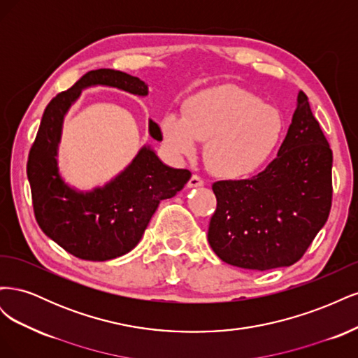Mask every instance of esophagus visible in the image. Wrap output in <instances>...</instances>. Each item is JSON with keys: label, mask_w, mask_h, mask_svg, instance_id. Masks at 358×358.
I'll use <instances>...</instances> for the list:
<instances>
[{"label": "esophagus", "mask_w": 358, "mask_h": 358, "mask_svg": "<svg viewBox=\"0 0 358 358\" xmlns=\"http://www.w3.org/2000/svg\"><path fill=\"white\" fill-rule=\"evenodd\" d=\"M203 185H204L203 179L197 175H192L191 179L188 180V188H199V187H203Z\"/></svg>", "instance_id": "34e87169"}]
</instances>
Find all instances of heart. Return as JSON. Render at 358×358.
Instances as JSON below:
<instances>
[{"instance_id": "b5f03b06", "label": "heart", "mask_w": 358, "mask_h": 358, "mask_svg": "<svg viewBox=\"0 0 358 358\" xmlns=\"http://www.w3.org/2000/svg\"><path fill=\"white\" fill-rule=\"evenodd\" d=\"M170 152L192 158L208 140L206 161L216 176H252L273 155L284 133L282 116L257 95L225 86L197 94L183 106V116L170 112L161 119Z\"/></svg>"}]
</instances>
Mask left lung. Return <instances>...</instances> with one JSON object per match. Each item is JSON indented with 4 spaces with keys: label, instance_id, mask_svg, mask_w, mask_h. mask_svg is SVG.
<instances>
[{
    "label": "left lung",
    "instance_id": "8db88e82",
    "mask_svg": "<svg viewBox=\"0 0 358 358\" xmlns=\"http://www.w3.org/2000/svg\"><path fill=\"white\" fill-rule=\"evenodd\" d=\"M333 154L300 91L278 157L257 176L212 185L216 210L208 239L224 263L268 270L294 264L326 224Z\"/></svg>",
    "mask_w": 358,
    "mask_h": 358
}]
</instances>
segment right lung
<instances>
[{
    "label": "right lung",
    "instance_id": "right-lung-1",
    "mask_svg": "<svg viewBox=\"0 0 358 358\" xmlns=\"http://www.w3.org/2000/svg\"><path fill=\"white\" fill-rule=\"evenodd\" d=\"M110 86L148 95V85L124 71L100 69L86 73L70 90L52 99L43 113L31 146L27 175L36 220L48 237L71 255L88 262L121 257L140 242L161 200L175 197L191 171L162 162L150 146L104 187L78 191L64 182L58 167L64 116L90 86ZM149 134L162 140L157 122L149 119Z\"/></svg>",
    "mask_w": 358,
    "mask_h": 358
}]
</instances>
